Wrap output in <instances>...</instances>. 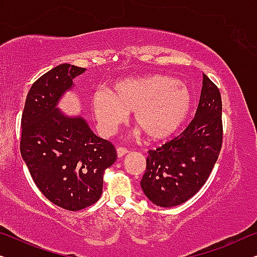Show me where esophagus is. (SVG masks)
Returning a JSON list of instances; mask_svg holds the SVG:
<instances>
[{"instance_id": "esophagus-1", "label": "esophagus", "mask_w": 257, "mask_h": 257, "mask_svg": "<svg viewBox=\"0 0 257 257\" xmlns=\"http://www.w3.org/2000/svg\"><path fill=\"white\" fill-rule=\"evenodd\" d=\"M127 153H128L127 149L121 148V147H118V148L116 149V155H117L118 158H121V157H123L124 155H127Z\"/></svg>"}]
</instances>
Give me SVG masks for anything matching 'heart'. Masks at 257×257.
<instances>
[{
	"label": "heart",
	"mask_w": 257,
	"mask_h": 257,
	"mask_svg": "<svg viewBox=\"0 0 257 257\" xmlns=\"http://www.w3.org/2000/svg\"><path fill=\"white\" fill-rule=\"evenodd\" d=\"M113 91L98 90L92 97L94 116L106 135L134 112L137 135L144 133L150 141H166L182 128L194 106L188 87L168 75L121 80L114 84Z\"/></svg>",
	"instance_id": "heart-1"
}]
</instances>
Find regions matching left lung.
I'll list each match as a JSON object with an SVG mask.
<instances>
[{
	"label": "left lung",
	"mask_w": 257,
	"mask_h": 257,
	"mask_svg": "<svg viewBox=\"0 0 257 257\" xmlns=\"http://www.w3.org/2000/svg\"><path fill=\"white\" fill-rule=\"evenodd\" d=\"M221 98L203 74L194 120L174 140L148 152L141 187L157 206L172 208L193 197L208 180L221 149Z\"/></svg>",
	"instance_id": "8db88e82"
}]
</instances>
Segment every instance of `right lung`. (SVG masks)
Returning <instances> with one entry per match:
<instances>
[{"mask_svg": "<svg viewBox=\"0 0 257 257\" xmlns=\"http://www.w3.org/2000/svg\"><path fill=\"white\" fill-rule=\"evenodd\" d=\"M85 72L60 64L31 86L22 115V158L38 188L55 205L70 211L97 202L102 194V175L116 160L108 141L92 132L79 115L59 108L74 80Z\"/></svg>", "mask_w": 257, "mask_h": 257, "instance_id": "add662e5", "label": "right lung"}]
</instances>
